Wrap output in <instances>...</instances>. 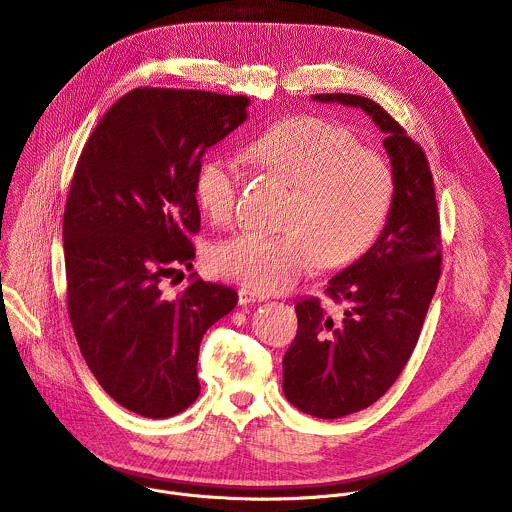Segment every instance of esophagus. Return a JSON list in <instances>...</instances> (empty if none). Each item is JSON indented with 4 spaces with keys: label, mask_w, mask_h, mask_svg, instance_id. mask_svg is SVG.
Wrapping results in <instances>:
<instances>
[{
    "label": "esophagus",
    "mask_w": 512,
    "mask_h": 512,
    "mask_svg": "<svg viewBox=\"0 0 512 512\" xmlns=\"http://www.w3.org/2000/svg\"><path fill=\"white\" fill-rule=\"evenodd\" d=\"M265 296L263 294H257V291L249 289V287H241L239 289V304L241 306H247V304H257V302H263Z\"/></svg>",
    "instance_id": "esophagus-1"
}]
</instances>
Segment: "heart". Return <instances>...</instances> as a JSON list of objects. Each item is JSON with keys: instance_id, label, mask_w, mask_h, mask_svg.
<instances>
[{"instance_id": "b5f03b06", "label": "heart", "mask_w": 512, "mask_h": 512, "mask_svg": "<svg viewBox=\"0 0 512 512\" xmlns=\"http://www.w3.org/2000/svg\"><path fill=\"white\" fill-rule=\"evenodd\" d=\"M251 158L294 186L285 229L271 235L245 231L210 251V267L257 294H277L320 261L342 267L367 253L379 239L397 190L385 154L360 148L346 125L302 115L281 121L249 145ZM241 166L214 154L194 180L200 210L214 223H227L237 210Z\"/></svg>"}]
</instances>
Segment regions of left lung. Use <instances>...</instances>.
Returning a JSON list of instances; mask_svg holds the SVG:
<instances>
[{"label": "left lung", "mask_w": 512, "mask_h": 512, "mask_svg": "<svg viewBox=\"0 0 512 512\" xmlns=\"http://www.w3.org/2000/svg\"><path fill=\"white\" fill-rule=\"evenodd\" d=\"M314 101L373 117L397 180L375 245L328 281L326 296L346 304L344 314L330 316L320 298L296 304L298 334L283 356V393L308 415L336 419L373 405L405 369L442 273V235L421 145L373 99L324 93Z\"/></svg>", "instance_id": "obj_1"}]
</instances>
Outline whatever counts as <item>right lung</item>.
Masks as SVG:
<instances>
[{
    "mask_svg": "<svg viewBox=\"0 0 512 512\" xmlns=\"http://www.w3.org/2000/svg\"><path fill=\"white\" fill-rule=\"evenodd\" d=\"M247 105L243 95L133 89L97 123L72 176L62 221L70 324L99 385L137 415L164 419L196 401L200 340L239 302L196 273L174 298L162 283L192 267L196 172Z\"/></svg>",
    "mask_w": 512,
    "mask_h": 512,
    "instance_id": "1",
    "label": "right lung"
}]
</instances>
